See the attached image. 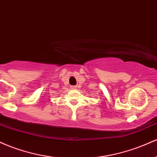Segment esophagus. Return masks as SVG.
Wrapping results in <instances>:
<instances>
[{
  "label": "esophagus",
  "mask_w": 157,
  "mask_h": 157,
  "mask_svg": "<svg viewBox=\"0 0 157 157\" xmlns=\"http://www.w3.org/2000/svg\"><path fill=\"white\" fill-rule=\"evenodd\" d=\"M71 89H72V90H75L76 89V86H71Z\"/></svg>",
  "instance_id": "esophagus-1"
}]
</instances>
